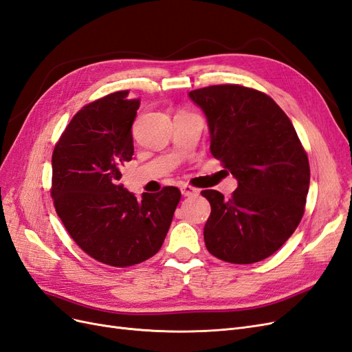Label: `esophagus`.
Masks as SVG:
<instances>
[{
    "mask_svg": "<svg viewBox=\"0 0 352 352\" xmlns=\"http://www.w3.org/2000/svg\"><path fill=\"white\" fill-rule=\"evenodd\" d=\"M180 190H182V195L184 197H192V195L198 194V189L197 188L190 186V185H186V184L180 186Z\"/></svg>",
    "mask_w": 352,
    "mask_h": 352,
    "instance_id": "esophagus-1",
    "label": "esophagus"
}]
</instances>
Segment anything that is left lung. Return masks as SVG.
<instances>
[{
	"label": "left lung",
	"instance_id": "8db88e82",
	"mask_svg": "<svg viewBox=\"0 0 352 352\" xmlns=\"http://www.w3.org/2000/svg\"><path fill=\"white\" fill-rule=\"evenodd\" d=\"M189 98L207 117L212 157L238 180L229 199L214 189L201 192L211 206L206 247L233 264L267 258L300 225L310 186L295 127L269 95L241 85H212Z\"/></svg>",
	"mask_w": 352,
	"mask_h": 352
}]
</instances>
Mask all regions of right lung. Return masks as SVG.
Masks as SVG:
<instances>
[{
  "mask_svg": "<svg viewBox=\"0 0 352 352\" xmlns=\"http://www.w3.org/2000/svg\"><path fill=\"white\" fill-rule=\"evenodd\" d=\"M119 91L74 114L52 153L51 197L72 239L89 257L129 267L164 242L180 190L166 186L136 198L119 180L133 155L132 124L140 100Z\"/></svg>",
  "mask_w": 352,
  "mask_h": 352,
  "instance_id": "1",
  "label": "right lung"
}]
</instances>
